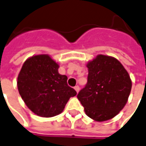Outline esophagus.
Listing matches in <instances>:
<instances>
[{"label":"esophagus","mask_w":146,"mask_h":146,"mask_svg":"<svg viewBox=\"0 0 146 146\" xmlns=\"http://www.w3.org/2000/svg\"><path fill=\"white\" fill-rule=\"evenodd\" d=\"M74 89H75L76 91V92H79V91H80V86H76L75 87H74Z\"/></svg>","instance_id":"esophagus-1"}]
</instances>
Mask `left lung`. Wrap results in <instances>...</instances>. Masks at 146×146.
<instances>
[{
  "instance_id": "1",
  "label": "left lung",
  "mask_w": 146,
  "mask_h": 146,
  "mask_svg": "<svg viewBox=\"0 0 146 146\" xmlns=\"http://www.w3.org/2000/svg\"><path fill=\"white\" fill-rule=\"evenodd\" d=\"M86 86L77 98L86 115L96 121L114 117L127 104L132 88L129 73L116 58L99 54L87 64Z\"/></svg>"
}]
</instances>
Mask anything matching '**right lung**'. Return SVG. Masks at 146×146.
I'll return each mask as SVG.
<instances>
[{
	"label": "right lung",
	"instance_id": "1",
	"mask_svg": "<svg viewBox=\"0 0 146 146\" xmlns=\"http://www.w3.org/2000/svg\"><path fill=\"white\" fill-rule=\"evenodd\" d=\"M59 65L48 54L35 55L24 62L17 78L19 95L38 116L51 117L64 111L76 92L67 85V76L58 73Z\"/></svg>",
	"mask_w": 146,
	"mask_h": 146
}]
</instances>
